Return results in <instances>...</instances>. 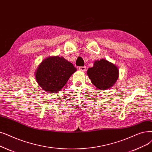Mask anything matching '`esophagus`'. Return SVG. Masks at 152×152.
<instances>
[{"label": "esophagus", "instance_id": "34e87169", "mask_svg": "<svg viewBox=\"0 0 152 152\" xmlns=\"http://www.w3.org/2000/svg\"><path fill=\"white\" fill-rule=\"evenodd\" d=\"M78 68L80 71H86L87 69L86 66H80V67H79Z\"/></svg>", "mask_w": 152, "mask_h": 152}]
</instances>
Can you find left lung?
<instances>
[{
	"mask_svg": "<svg viewBox=\"0 0 152 152\" xmlns=\"http://www.w3.org/2000/svg\"><path fill=\"white\" fill-rule=\"evenodd\" d=\"M87 74L91 83L101 90L113 87L119 76L117 66L105 59L95 61L93 66L88 68Z\"/></svg>",
	"mask_w": 152,
	"mask_h": 152,
	"instance_id": "1",
	"label": "left lung"
}]
</instances>
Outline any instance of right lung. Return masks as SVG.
Listing matches in <instances>:
<instances>
[{"instance_id":"add662e5","label":"right lung","mask_w":152,"mask_h":152,"mask_svg":"<svg viewBox=\"0 0 152 152\" xmlns=\"http://www.w3.org/2000/svg\"><path fill=\"white\" fill-rule=\"evenodd\" d=\"M76 71L73 64L63 57L52 56L39 63L35 76L37 83L44 91L54 93L61 91Z\"/></svg>"}]
</instances>
